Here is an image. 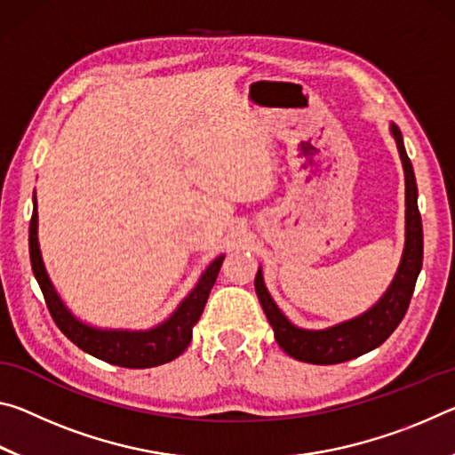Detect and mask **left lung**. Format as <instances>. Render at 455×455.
Masks as SVG:
<instances>
[{
    "label": "left lung",
    "instance_id": "1",
    "mask_svg": "<svg viewBox=\"0 0 455 455\" xmlns=\"http://www.w3.org/2000/svg\"><path fill=\"white\" fill-rule=\"evenodd\" d=\"M389 132L395 140L405 176V243L397 271L389 287L379 297V301L369 307L365 313L349 321L337 323L333 327H297L279 309V305L275 303V299L265 284L263 268L259 267L255 276V291L260 307H263L267 319L275 331L276 343L292 359L315 365H333L363 355V353L379 347L385 339L394 333L399 323H402L407 307H410L415 281H418V275L421 271L423 228L418 211V184H415L411 160L407 158L402 130L394 122H389Z\"/></svg>",
    "mask_w": 455,
    "mask_h": 455
}]
</instances>
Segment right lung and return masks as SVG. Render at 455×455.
Here are the masks:
<instances>
[{"mask_svg":"<svg viewBox=\"0 0 455 455\" xmlns=\"http://www.w3.org/2000/svg\"><path fill=\"white\" fill-rule=\"evenodd\" d=\"M29 259L36 281L44 292L45 305H48L52 319L56 321L61 333H64L74 345L82 351L90 353L106 363L128 367V369H146L168 363V361L182 355L192 339V327L196 325L200 315L204 311L206 299L214 287L225 255H219L212 263L204 268L198 276L195 287L190 289L180 305L172 315L158 325L150 329H104L94 327L90 323L68 309L64 299L53 287L48 271H45L40 241H37V200L34 192V212L29 222Z\"/></svg>","mask_w":455,"mask_h":455,"instance_id":"add662e5","label":"right lung"}]
</instances>
